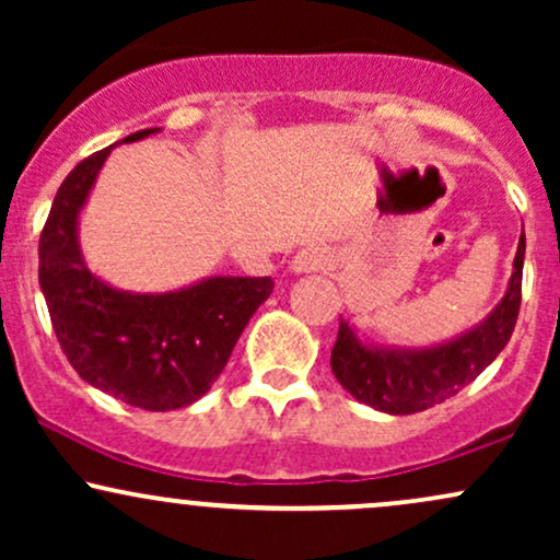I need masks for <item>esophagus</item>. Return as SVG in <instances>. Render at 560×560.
<instances>
[{"instance_id": "34e87169", "label": "esophagus", "mask_w": 560, "mask_h": 560, "mask_svg": "<svg viewBox=\"0 0 560 560\" xmlns=\"http://www.w3.org/2000/svg\"><path fill=\"white\" fill-rule=\"evenodd\" d=\"M334 260L331 249L326 247H305L300 249L298 255L292 258V273H316V271H324V268H329Z\"/></svg>"}]
</instances>
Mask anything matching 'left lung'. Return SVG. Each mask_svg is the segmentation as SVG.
Returning a JSON list of instances; mask_svg holds the SVG:
<instances>
[{
	"label": "left lung",
	"mask_w": 560,
	"mask_h": 560,
	"mask_svg": "<svg viewBox=\"0 0 560 560\" xmlns=\"http://www.w3.org/2000/svg\"><path fill=\"white\" fill-rule=\"evenodd\" d=\"M524 234L518 236L513 273L503 300L477 326L429 347L374 345L358 337L350 320L339 318V334L331 350L337 382L355 397L389 416H408L458 395L471 384L511 339L522 305Z\"/></svg>",
	"instance_id": "obj_1"
}]
</instances>
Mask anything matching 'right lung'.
<instances>
[{
	"instance_id": "1",
	"label": "right lung",
	"mask_w": 560,
	"mask_h": 560,
	"mask_svg": "<svg viewBox=\"0 0 560 560\" xmlns=\"http://www.w3.org/2000/svg\"><path fill=\"white\" fill-rule=\"evenodd\" d=\"M158 131L144 128L124 144ZM113 150L81 160L57 189L38 240V284L75 374L126 405L163 413L213 387L273 281L205 276L171 292H128L102 281L83 260L79 218Z\"/></svg>"
}]
</instances>
